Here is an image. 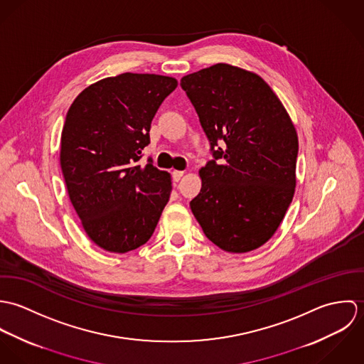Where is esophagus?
Instances as JSON below:
<instances>
[{
  "instance_id": "1",
  "label": "esophagus",
  "mask_w": 364,
  "mask_h": 364,
  "mask_svg": "<svg viewBox=\"0 0 364 364\" xmlns=\"http://www.w3.org/2000/svg\"><path fill=\"white\" fill-rule=\"evenodd\" d=\"M183 173H185L183 171H173V172H172V179H173L175 182H179L181 178L183 176Z\"/></svg>"
}]
</instances>
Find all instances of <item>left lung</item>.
Segmentation results:
<instances>
[{"mask_svg": "<svg viewBox=\"0 0 364 364\" xmlns=\"http://www.w3.org/2000/svg\"><path fill=\"white\" fill-rule=\"evenodd\" d=\"M213 159L191 208L208 240L242 254L280 225L296 188L299 139L284 106L259 75L218 63L185 75Z\"/></svg>", "mask_w": 364, "mask_h": 364, "instance_id": "8db88e82", "label": "left lung"}]
</instances>
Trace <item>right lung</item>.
<instances>
[{
	"mask_svg": "<svg viewBox=\"0 0 364 364\" xmlns=\"http://www.w3.org/2000/svg\"><path fill=\"white\" fill-rule=\"evenodd\" d=\"M172 77L124 73L85 88L70 106L60 164L88 237L105 251L144 245L169 200L171 178L149 158L151 122L176 88Z\"/></svg>",
	"mask_w": 364,
	"mask_h": 364,
	"instance_id": "add662e5",
	"label": "right lung"
}]
</instances>
